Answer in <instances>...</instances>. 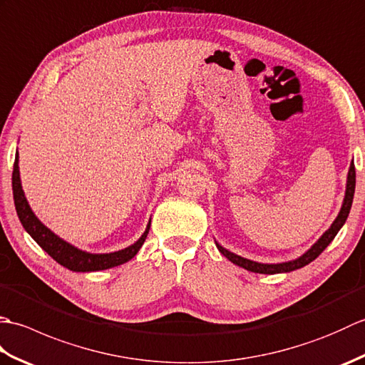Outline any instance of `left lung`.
Masks as SVG:
<instances>
[{"label":"left lung","instance_id":"left-lung-1","mask_svg":"<svg viewBox=\"0 0 365 365\" xmlns=\"http://www.w3.org/2000/svg\"><path fill=\"white\" fill-rule=\"evenodd\" d=\"M354 187H356V170H354V163L350 165V170H348V180H346V192H345V199H344V205L340 208V213L336 218V221L331 224V227L324 232L323 237L317 242L311 250H309L306 254H302L299 259L297 260H292V262H285V263H276V265H267V263H257V262H252V260H247L240 257V255L234 254V252H229L227 250H224L222 246H218V250L222 255H226V257L232 262L235 263V265L242 267L247 271H252V273H262V274H276V273H287V271H293V269H298L301 267L307 265V263H311L312 260H315L319 255L327 250V246L334 240V237L337 235V232L340 230V227L344 226L346 218H348V213L351 210V204H353V196H354Z\"/></svg>","mask_w":365,"mask_h":365}]
</instances>
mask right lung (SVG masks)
Wrapping results in <instances>:
<instances>
[{"instance_id": "1", "label": "right lung", "mask_w": 365, "mask_h": 365, "mask_svg": "<svg viewBox=\"0 0 365 365\" xmlns=\"http://www.w3.org/2000/svg\"><path fill=\"white\" fill-rule=\"evenodd\" d=\"M12 190H14V202L15 210H17L19 218L26 229L28 234L36 240V243L42 247V250L51 255L59 265L68 268L71 271H98V269H108L113 267L122 265V263L133 259L138 254L139 247L145 242V237L149 234L150 222L147 226L143 237L138 240L135 245H131L125 250L111 252V254H89L76 250L75 246L66 243L58 235H54L50 229H46L43 224L36 218V215L31 212V208L26 202V197L23 195L21 183H20V173H19V155L15 157L14 170H12Z\"/></svg>"}]
</instances>
